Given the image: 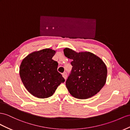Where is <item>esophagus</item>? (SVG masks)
<instances>
[{
	"mask_svg": "<svg viewBox=\"0 0 130 130\" xmlns=\"http://www.w3.org/2000/svg\"><path fill=\"white\" fill-rule=\"evenodd\" d=\"M62 76H63V77H64L65 79H66V78H67V74H66V72L63 73V74H62Z\"/></svg>",
	"mask_w": 130,
	"mask_h": 130,
	"instance_id": "esophagus-1",
	"label": "esophagus"
}]
</instances>
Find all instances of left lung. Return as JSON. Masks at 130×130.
I'll return each instance as SVG.
<instances>
[{
    "instance_id": "8db88e82",
    "label": "left lung",
    "mask_w": 130,
    "mask_h": 130,
    "mask_svg": "<svg viewBox=\"0 0 130 130\" xmlns=\"http://www.w3.org/2000/svg\"><path fill=\"white\" fill-rule=\"evenodd\" d=\"M64 53L66 57L72 60L71 72L66 81L70 93L80 99H88L98 93L106 80L105 63L89 52L77 53L66 48Z\"/></svg>"
}]
</instances>
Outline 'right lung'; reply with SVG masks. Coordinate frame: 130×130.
<instances>
[{"instance_id": "1", "label": "right lung", "mask_w": 130, "mask_h": 130, "mask_svg": "<svg viewBox=\"0 0 130 130\" xmlns=\"http://www.w3.org/2000/svg\"><path fill=\"white\" fill-rule=\"evenodd\" d=\"M55 51L46 48L28 54L22 60L20 76L25 88L38 98H46L54 93L65 82L57 71L58 63L52 59Z\"/></svg>"}]
</instances>
